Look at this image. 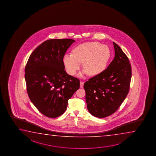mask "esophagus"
I'll list each match as a JSON object with an SVG mask.
<instances>
[{"instance_id":"esophagus-1","label":"esophagus","mask_w":156,"mask_h":156,"mask_svg":"<svg viewBox=\"0 0 156 156\" xmlns=\"http://www.w3.org/2000/svg\"><path fill=\"white\" fill-rule=\"evenodd\" d=\"M83 85H84V82L80 81V87L81 88H83Z\"/></svg>"}]
</instances>
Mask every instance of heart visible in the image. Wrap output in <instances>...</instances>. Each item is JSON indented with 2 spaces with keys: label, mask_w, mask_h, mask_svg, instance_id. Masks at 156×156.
I'll return each mask as SVG.
<instances>
[{
  "label": "heart",
  "mask_w": 156,
  "mask_h": 156,
  "mask_svg": "<svg viewBox=\"0 0 156 156\" xmlns=\"http://www.w3.org/2000/svg\"><path fill=\"white\" fill-rule=\"evenodd\" d=\"M111 56L108 46L98 42H87L77 46L72 54H66L63 63L68 74L74 75L80 68L81 63L85 70L80 75L86 74L90 76L101 74L105 69Z\"/></svg>",
  "instance_id": "heart-1"
}]
</instances>
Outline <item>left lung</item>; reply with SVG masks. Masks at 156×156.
Returning <instances> with one entry per match:
<instances>
[{
	"instance_id": "8db88e82",
	"label": "left lung",
	"mask_w": 156,
	"mask_h": 156,
	"mask_svg": "<svg viewBox=\"0 0 156 156\" xmlns=\"http://www.w3.org/2000/svg\"><path fill=\"white\" fill-rule=\"evenodd\" d=\"M115 58L108 68L85 82L87 109L98 118L114 114L126 98L129 90L132 68L129 59L113 42Z\"/></svg>"
}]
</instances>
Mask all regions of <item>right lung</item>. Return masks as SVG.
Instances as JSON below:
<instances>
[{"label":"right lung","mask_w":156,"mask_h":156,"mask_svg":"<svg viewBox=\"0 0 156 156\" xmlns=\"http://www.w3.org/2000/svg\"><path fill=\"white\" fill-rule=\"evenodd\" d=\"M75 40H48L36 48L25 67L29 98L37 110L50 118L60 116L68 100L80 88V80L66 73L63 57Z\"/></svg>","instance_id":"add662e5"}]
</instances>
